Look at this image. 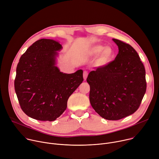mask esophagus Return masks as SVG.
<instances>
[{"mask_svg": "<svg viewBox=\"0 0 159 159\" xmlns=\"http://www.w3.org/2000/svg\"><path fill=\"white\" fill-rule=\"evenodd\" d=\"M88 75V72L87 71H84V72H83V77H84V80H85L86 79H87Z\"/></svg>", "mask_w": 159, "mask_h": 159, "instance_id": "obj_1", "label": "esophagus"}]
</instances>
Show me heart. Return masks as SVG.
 <instances>
[{
    "label": "heart",
    "mask_w": 159,
    "mask_h": 159,
    "mask_svg": "<svg viewBox=\"0 0 159 159\" xmlns=\"http://www.w3.org/2000/svg\"><path fill=\"white\" fill-rule=\"evenodd\" d=\"M91 53L93 56L99 54L97 63L100 66H106L110 64L115 57V51L110 46L105 47L102 44L94 46L91 50Z\"/></svg>",
    "instance_id": "obj_1"
}]
</instances>
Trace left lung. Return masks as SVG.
Wrapping results in <instances>:
<instances>
[{
    "instance_id": "1",
    "label": "left lung",
    "mask_w": 159,
    "mask_h": 159,
    "mask_svg": "<svg viewBox=\"0 0 159 159\" xmlns=\"http://www.w3.org/2000/svg\"><path fill=\"white\" fill-rule=\"evenodd\" d=\"M119 53L110 64L91 71L87 78L89 100L101 117L117 120L134 113L147 89L145 69L136 50L113 39Z\"/></svg>"
}]
</instances>
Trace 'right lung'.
Segmentation results:
<instances>
[{
    "label": "right lung",
    "instance_id": "add662e5",
    "mask_svg": "<svg viewBox=\"0 0 159 159\" xmlns=\"http://www.w3.org/2000/svg\"><path fill=\"white\" fill-rule=\"evenodd\" d=\"M61 48L55 40L40 39L27 49L18 63L14 89L21 108L32 119L55 120L84 80L82 70L67 74L55 66L56 51Z\"/></svg>",
    "mask_w": 159,
    "mask_h": 159
}]
</instances>
